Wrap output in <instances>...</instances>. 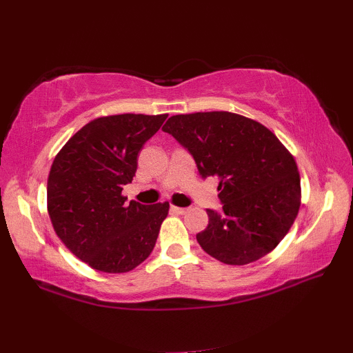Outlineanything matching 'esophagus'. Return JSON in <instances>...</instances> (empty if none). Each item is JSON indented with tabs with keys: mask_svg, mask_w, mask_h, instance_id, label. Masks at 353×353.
<instances>
[{
	"mask_svg": "<svg viewBox=\"0 0 353 353\" xmlns=\"http://www.w3.org/2000/svg\"><path fill=\"white\" fill-rule=\"evenodd\" d=\"M170 210L174 212V214H178V215H183V214H185V212H188V209H185V208H178V205H170Z\"/></svg>",
	"mask_w": 353,
	"mask_h": 353,
	"instance_id": "1",
	"label": "esophagus"
}]
</instances>
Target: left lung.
<instances>
[{"instance_id": "8db88e82", "label": "left lung", "mask_w": 353, "mask_h": 353, "mask_svg": "<svg viewBox=\"0 0 353 353\" xmlns=\"http://www.w3.org/2000/svg\"><path fill=\"white\" fill-rule=\"evenodd\" d=\"M163 130L190 152L199 175L219 179L223 210L208 209V228L196 235L204 252L243 265L274 250L301 204L295 158L274 132L232 112L174 115Z\"/></svg>"}]
</instances>
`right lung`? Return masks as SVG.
Here are the masks:
<instances>
[{"mask_svg":"<svg viewBox=\"0 0 353 353\" xmlns=\"http://www.w3.org/2000/svg\"><path fill=\"white\" fill-rule=\"evenodd\" d=\"M168 114H123L92 119L58 152L48 178L53 229L92 269L124 274L155 248L169 203L145 205L123 196L138 154Z\"/></svg>","mask_w":353,"mask_h":353,"instance_id":"add662e5","label":"right lung"}]
</instances>
